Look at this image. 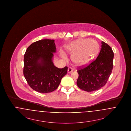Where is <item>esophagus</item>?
<instances>
[{
    "instance_id": "obj_1",
    "label": "esophagus",
    "mask_w": 131,
    "mask_h": 131,
    "mask_svg": "<svg viewBox=\"0 0 131 131\" xmlns=\"http://www.w3.org/2000/svg\"><path fill=\"white\" fill-rule=\"evenodd\" d=\"M73 71V69L72 68H71V67H69L68 69V73H72V72Z\"/></svg>"
}]
</instances>
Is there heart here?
Segmentation results:
<instances>
[{
	"label": "heart",
	"mask_w": 131,
	"mask_h": 131,
	"mask_svg": "<svg viewBox=\"0 0 131 131\" xmlns=\"http://www.w3.org/2000/svg\"><path fill=\"white\" fill-rule=\"evenodd\" d=\"M66 50L70 54H73L72 59L79 66L85 65L96 56L99 50V45L94 39L80 38L66 47ZM60 56L65 59L66 56L60 52Z\"/></svg>",
	"instance_id": "heart-1"
}]
</instances>
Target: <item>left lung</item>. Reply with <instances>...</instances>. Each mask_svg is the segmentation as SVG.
Segmentation results:
<instances>
[{"label": "left lung", "mask_w": 131, "mask_h": 131, "mask_svg": "<svg viewBox=\"0 0 131 131\" xmlns=\"http://www.w3.org/2000/svg\"><path fill=\"white\" fill-rule=\"evenodd\" d=\"M113 56L111 47L102 41L101 49L96 60L87 67L78 70V87L87 92L96 91L103 87L112 72Z\"/></svg>", "instance_id": "obj_1"}]
</instances>
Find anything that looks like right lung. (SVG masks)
Returning a JSON list of instances; mask_svg holds the SVG:
<instances>
[{
	"label": "right lung",
	"mask_w": 131,
	"mask_h": 131,
	"mask_svg": "<svg viewBox=\"0 0 131 131\" xmlns=\"http://www.w3.org/2000/svg\"><path fill=\"white\" fill-rule=\"evenodd\" d=\"M54 40L43 39L31 44L24 56V75L29 85L35 91L48 93L58 87L68 67L59 69L53 62L56 52Z\"/></svg>",
	"instance_id": "add662e5"
}]
</instances>
